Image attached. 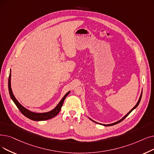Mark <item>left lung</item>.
I'll use <instances>...</instances> for the list:
<instances>
[{
    "label": "left lung",
    "instance_id": "8db88e82",
    "mask_svg": "<svg viewBox=\"0 0 154 154\" xmlns=\"http://www.w3.org/2000/svg\"><path fill=\"white\" fill-rule=\"evenodd\" d=\"M142 93H141V95H140V98H139V99H138V102H137V104L134 106V107H133V108L128 112V113H127V114L123 118H122L121 119H120V120H119V121H118V122H115V123H111V124H109V125H103V124H101V125H104V126H112V125H116V124H117V123H119V122H121L122 121H123V120L126 118V117H127V116H128L129 114H130V113L133 110V109H135L136 108H137V107L138 106V104H139V103H140V101H141V99H142ZM91 120V121H92V122H95V123H97V122H94V121H93V120L92 119H91V118H89Z\"/></svg>",
    "mask_w": 154,
    "mask_h": 154
}]
</instances>
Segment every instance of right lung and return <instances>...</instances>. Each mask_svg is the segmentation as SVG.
Masks as SVG:
<instances>
[{
  "instance_id": "right-lung-1",
  "label": "right lung",
  "mask_w": 154,
  "mask_h": 154,
  "mask_svg": "<svg viewBox=\"0 0 154 154\" xmlns=\"http://www.w3.org/2000/svg\"><path fill=\"white\" fill-rule=\"evenodd\" d=\"M11 73L10 72L9 74V81H8V88H9V94L10 96L12 99V100L16 106L17 107V108L19 109V111L21 112L22 114L24 115L26 117H27L28 118L33 120V121H44V120H47L49 119H51L53 117H55L57 116L58 112L60 111L62 106L63 105V103L64 102V100L66 98V97L69 95V94L70 93V91L68 92L66 94L63 96V97L62 99L59 102V103L57 104V106L55 107V108L53 109V110L49 111V112H42V113H38V112H32L28 109L25 108L24 106H23L21 104H20L17 100L14 97V94L12 93V91L11 89Z\"/></svg>"
}]
</instances>
